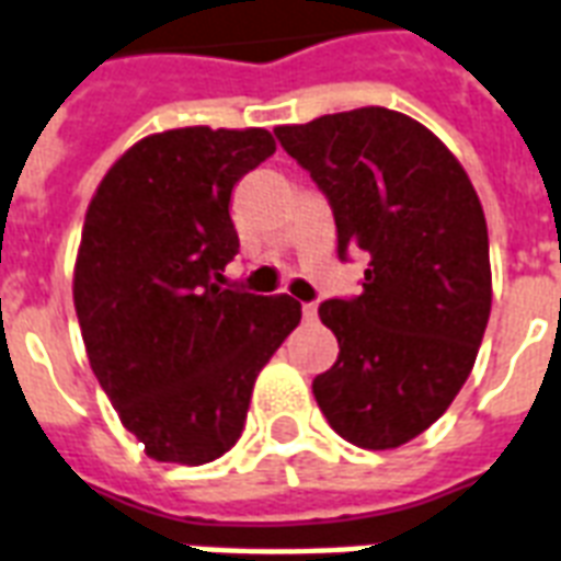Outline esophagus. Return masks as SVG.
<instances>
[{
  "instance_id": "obj_1",
  "label": "esophagus",
  "mask_w": 561,
  "mask_h": 561,
  "mask_svg": "<svg viewBox=\"0 0 561 561\" xmlns=\"http://www.w3.org/2000/svg\"><path fill=\"white\" fill-rule=\"evenodd\" d=\"M301 313H305L307 322H310V319H316V305H301Z\"/></svg>"
}]
</instances>
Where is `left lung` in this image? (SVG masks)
<instances>
[{"label":"left lung","mask_w":561,"mask_h":561,"mask_svg":"<svg viewBox=\"0 0 561 561\" xmlns=\"http://www.w3.org/2000/svg\"><path fill=\"white\" fill-rule=\"evenodd\" d=\"M334 209L336 251H366L355 298L319 305L340 343L313 396L336 435L396 449L423 435L479 355L491 316L488 225L470 176L420 121L366 105L277 126Z\"/></svg>","instance_id":"obj_1"}]
</instances>
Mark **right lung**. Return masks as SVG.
<instances>
[{
    "instance_id": "right-lung-1",
    "label": "right lung",
    "mask_w": 561,
    "mask_h": 561,
    "mask_svg": "<svg viewBox=\"0 0 561 561\" xmlns=\"http://www.w3.org/2000/svg\"><path fill=\"white\" fill-rule=\"evenodd\" d=\"M272 153L260 126L156 133L108 168L88 204L76 316L96 381L156 461L225 456L260 369L301 322L296 298L218 286L239 251L233 185Z\"/></svg>"
}]
</instances>
